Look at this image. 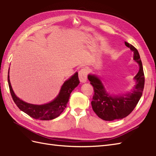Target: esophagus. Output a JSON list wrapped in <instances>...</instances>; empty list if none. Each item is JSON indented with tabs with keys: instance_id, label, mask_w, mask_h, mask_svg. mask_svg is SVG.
I'll list each match as a JSON object with an SVG mask.
<instances>
[{
	"instance_id": "1",
	"label": "esophagus",
	"mask_w": 156,
	"mask_h": 156,
	"mask_svg": "<svg viewBox=\"0 0 156 156\" xmlns=\"http://www.w3.org/2000/svg\"><path fill=\"white\" fill-rule=\"evenodd\" d=\"M87 74H88V71L86 68H83L79 71V79L81 83H85L87 81Z\"/></svg>"
}]
</instances>
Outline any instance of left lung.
I'll return each instance as SVG.
<instances>
[{
	"mask_svg": "<svg viewBox=\"0 0 156 156\" xmlns=\"http://www.w3.org/2000/svg\"><path fill=\"white\" fill-rule=\"evenodd\" d=\"M124 43L134 52V59L140 66L138 73L134 77L136 84L132 93L120 96L109 95L97 76L88 75V79L94 89L93 101H91L93 110L98 117L104 120L111 121L127 116L136 107L142 95L145 77L139 53L132 45L126 41Z\"/></svg>",
	"mask_w": 156,
	"mask_h": 156,
	"instance_id": "left-lung-1",
	"label": "left lung"
}]
</instances>
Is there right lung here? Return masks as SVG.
<instances>
[{"label":"right lung","instance_id":"right-lung-1","mask_svg":"<svg viewBox=\"0 0 156 156\" xmlns=\"http://www.w3.org/2000/svg\"><path fill=\"white\" fill-rule=\"evenodd\" d=\"M8 83L11 96L19 109L33 119L49 120L58 117L63 112L67 107L72 90L79 84L80 81L79 80L78 73H75L69 79L63 83L59 94L54 101L42 105L27 103L15 95L10 82L9 71L8 73Z\"/></svg>","mask_w":156,"mask_h":156}]
</instances>
